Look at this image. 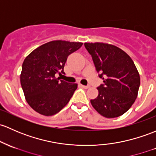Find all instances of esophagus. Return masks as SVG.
I'll return each mask as SVG.
<instances>
[{"instance_id":"esophagus-1","label":"esophagus","mask_w":156,"mask_h":156,"mask_svg":"<svg viewBox=\"0 0 156 156\" xmlns=\"http://www.w3.org/2000/svg\"><path fill=\"white\" fill-rule=\"evenodd\" d=\"M81 87L83 88V89H88V88L90 87V85H87V86H85V85L81 84Z\"/></svg>"}]
</instances>
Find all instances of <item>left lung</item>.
I'll return each mask as SVG.
<instances>
[{
	"label": "left lung",
	"mask_w": 156,
	"mask_h": 156,
	"mask_svg": "<svg viewBox=\"0 0 156 156\" xmlns=\"http://www.w3.org/2000/svg\"><path fill=\"white\" fill-rule=\"evenodd\" d=\"M104 84L90 102L99 114L114 118L125 114L137 99L140 79L133 60L124 51L103 42H85Z\"/></svg>",
	"instance_id": "obj_1"
}]
</instances>
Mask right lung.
<instances>
[{"label":"right lung","mask_w":156,"mask_h":156,"mask_svg":"<svg viewBox=\"0 0 156 156\" xmlns=\"http://www.w3.org/2000/svg\"><path fill=\"white\" fill-rule=\"evenodd\" d=\"M82 42L51 41L33 51L24 59L20 75L21 85L27 102L35 111L52 116L69 101L77 83L60 80L70 54L82 46Z\"/></svg>","instance_id":"1"}]
</instances>
